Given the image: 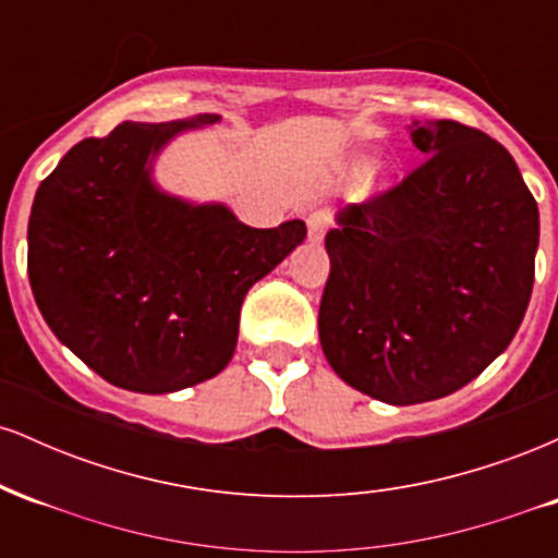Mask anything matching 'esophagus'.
I'll return each mask as SVG.
<instances>
[{"mask_svg": "<svg viewBox=\"0 0 558 558\" xmlns=\"http://www.w3.org/2000/svg\"><path fill=\"white\" fill-rule=\"evenodd\" d=\"M332 222V215L328 213V209H315V213H310V217H306V228H310V241L312 243H319L325 239V233H328Z\"/></svg>", "mask_w": 558, "mask_h": 558, "instance_id": "esophagus-1", "label": "esophagus"}]
</instances>
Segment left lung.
<instances>
[{"mask_svg":"<svg viewBox=\"0 0 558 558\" xmlns=\"http://www.w3.org/2000/svg\"><path fill=\"white\" fill-rule=\"evenodd\" d=\"M425 162L338 213L325 235V360L351 388L409 407L496 360L527 312L541 222L514 157L457 120L412 125Z\"/></svg>","mask_w":558,"mask_h":558,"instance_id":"8db88e82","label":"left lung"}]
</instances>
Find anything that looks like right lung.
<instances>
[{
    "label": "right lung",
    "instance_id": "add662e5",
    "mask_svg": "<svg viewBox=\"0 0 558 558\" xmlns=\"http://www.w3.org/2000/svg\"><path fill=\"white\" fill-rule=\"evenodd\" d=\"M217 114L120 123L83 138L38 185L28 278L62 343L112 386L172 393L228 367L243 296L306 226L248 228L226 204L165 194L151 162L178 133Z\"/></svg>",
    "mask_w": 558,
    "mask_h": 558
}]
</instances>
